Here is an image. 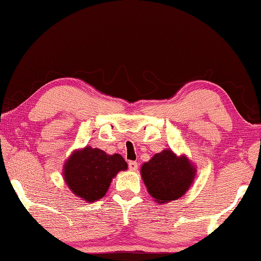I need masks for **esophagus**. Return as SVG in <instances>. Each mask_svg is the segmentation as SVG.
Wrapping results in <instances>:
<instances>
[{"label":"esophagus","mask_w":261,"mask_h":261,"mask_svg":"<svg viewBox=\"0 0 261 261\" xmlns=\"http://www.w3.org/2000/svg\"><path fill=\"white\" fill-rule=\"evenodd\" d=\"M129 169L132 172H136L138 169V164L136 161H129Z\"/></svg>","instance_id":"1"}]
</instances>
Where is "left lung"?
<instances>
[{
	"mask_svg": "<svg viewBox=\"0 0 261 261\" xmlns=\"http://www.w3.org/2000/svg\"><path fill=\"white\" fill-rule=\"evenodd\" d=\"M147 192L158 203H167L186 194L196 175V169L186 155L177 156L164 150L140 168Z\"/></svg>",
	"mask_w": 261,
	"mask_h": 261,
	"instance_id": "obj_1",
	"label": "left lung"
}]
</instances>
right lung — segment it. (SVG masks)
Listing matches in <instances>:
<instances>
[{
  "instance_id": "right-lung-1",
  "label": "right lung",
  "mask_w": 261,
  "mask_h": 261,
  "mask_svg": "<svg viewBox=\"0 0 261 261\" xmlns=\"http://www.w3.org/2000/svg\"><path fill=\"white\" fill-rule=\"evenodd\" d=\"M125 169L126 161L118 153L109 155L100 148L86 146L72 153L63 173L73 194L87 202H95L106 195L116 174Z\"/></svg>"
}]
</instances>
